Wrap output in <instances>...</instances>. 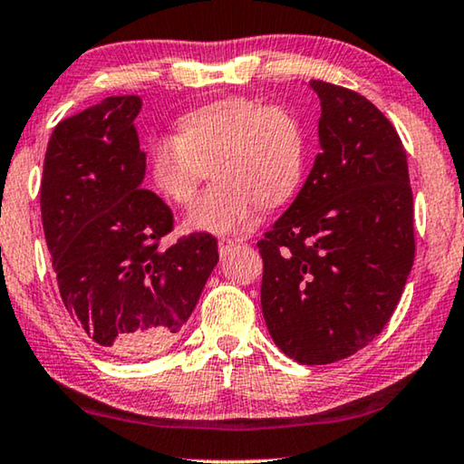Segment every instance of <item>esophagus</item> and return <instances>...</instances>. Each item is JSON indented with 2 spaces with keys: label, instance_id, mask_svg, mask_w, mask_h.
I'll list each match as a JSON object with an SVG mask.
<instances>
[{
  "label": "esophagus",
  "instance_id": "1",
  "mask_svg": "<svg viewBox=\"0 0 464 464\" xmlns=\"http://www.w3.org/2000/svg\"><path fill=\"white\" fill-rule=\"evenodd\" d=\"M233 246H235L233 239H229V237H220V239H218V254H220V258H225V256H229V252L233 250Z\"/></svg>",
  "mask_w": 464,
  "mask_h": 464
}]
</instances>
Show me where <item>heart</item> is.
<instances>
[{
  "mask_svg": "<svg viewBox=\"0 0 464 464\" xmlns=\"http://www.w3.org/2000/svg\"><path fill=\"white\" fill-rule=\"evenodd\" d=\"M208 166L212 188L185 217V229L239 233L258 204L275 208L292 198L302 177L304 133L287 108L252 98H225L185 112L175 137L148 145L151 188L166 202H193Z\"/></svg>",
  "mask_w": 464,
  "mask_h": 464,
  "instance_id": "1",
  "label": "heart"
}]
</instances>
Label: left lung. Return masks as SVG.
Segmentation results:
<instances>
[{"instance_id":"left-lung-1","label":"left lung","mask_w":464,"mask_h":464,"mask_svg":"<svg viewBox=\"0 0 464 464\" xmlns=\"http://www.w3.org/2000/svg\"><path fill=\"white\" fill-rule=\"evenodd\" d=\"M321 154L298 198L258 241L268 334L300 364H329L375 340L414 260L406 150L352 89L310 81Z\"/></svg>"}]
</instances>
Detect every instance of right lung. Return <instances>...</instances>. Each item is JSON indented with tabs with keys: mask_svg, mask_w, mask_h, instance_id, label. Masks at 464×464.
Returning a JSON list of instances; mask_svg holds the SVG:
<instances>
[{
	"mask_svg": "<svg viewBox=\"0 0 464 464\" xmlns=\"http://www.w3.org/2000/svg\"><path fill=\"white\" fill-rule=\"evenodd\" d=\"M140 110V95H119L55 124L41 179L62 302L81 334L122 358L169 348L218 262L210 233L162 244L172 212L141 188Z\"/></svg>",
	"mask_w": 464,
	"mask_h": 464,
	"instance_id": "1",
	"label": "right lung"
}]
</instances>
